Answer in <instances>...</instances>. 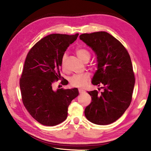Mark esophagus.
<instances>
[{
    "label": "esophagus",
    "mask_w": 151,
    "mask_h": 151,
    "mask_svg": "<svg viewBox=\"0 0 151 151\" xmlns=\"http://www.w3.org/2000/svg\"><path fill=\"white\" fill-rule=\"evenodd\" d=\"M78 92H79V93H80V94H82V93H85V91H84V90H83V89H79V90H78Z\"/></svg>",
    "instance_id": "obj_1"
}]
</instances>
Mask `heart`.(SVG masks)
<instances>
[{
    "label": "heart",
    "instance_id": "heart-1",
    "mask_svg": "<svg viewBox=\"0 0 151 151\" xmlns=\"http://www.w3.org/2000/svg\"><path fill=\"white\" fill-rule=\"evenodd\" d=\"M76 54L82 61L85 63L88 61L91 58L90 52L85 48H77L76 50ZM66 58H67V56L66 55H64L61 60V65L64 70H66ZM89 80H90V76L88 74L83 73L73 76L70 79V83L74 87L84 88L87 85Z\"/></svg>",
    "mask_w": 151,
    "mask_h": 151
}]
</instances>
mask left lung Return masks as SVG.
Segmentation results:
<instances>
[{
	"label": "left lung",
	"instance_id": "8db88e82",
	"mask_svg": "<svg viewBox=\"0 0 151 151\" xmlns=\"http://www.w3.org/2000/svg\"><path fill=\"white\" fill-rule=\"evenodd\" d=\"M79 37L96 53L98 69L92 84L103 89L101 93L88 92L92 102L85 110V116L96 124H111L131 103L135 78L131 57L122 43L106 32L85 33Z\"/></svg>",
	"mask_w": 151,
	"mask_h": 151
}]
</instances>
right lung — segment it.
I'll use <instances>...</instances> for the list:
<instances>
[{
	"label": "right lung",
	"instance_id": "add662e5",
	"mask_svg": "<svg viewBox=\"0 0 151 151\" xmlns=\"http://www.w3.org/2000/svg\"><path fill=\"white\" fill-rule=\"evenodd\" d=\"M73 35L51 34L30 48L20 78L22 101L30 115L45 126H55L65 121L68 107L78 95V88H59L55 91V81L63 80L61 60L66 48L77 39ZM66 85V81H61Z\"/></svg>",
	"mask_w": 151,
	"mask_h": 151
}]
</instances>
